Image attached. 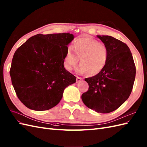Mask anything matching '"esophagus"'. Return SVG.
Masks as SVG:
<instances>
[{"label": "esophagus", "mask_w": 147, "mask_h": 147, "mask_svg": "<svg viewBox=\"0 0 147 147\" xmlns=\"http://www.w3.org/2000/svg\"><path fill=\"white\" fill-rule=\"evenodd\" d=\"M82 80V78L81 77H77V78H76V82H77V83L80 82Z\"/></svg>", "instance_id": "34e87169"}]
</instances>
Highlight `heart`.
<instances>
[{
	"label": "heart",
	"mask_w": 147,
	"mask_h": 147,
	"mask_svg": "<svg viewBox=\"0 0 147 147\" xmlns=\"http://www.w3.org/2000/svg\"><path fill=\"white\" fill-rule=\"evenodd\" d=\"M79 59V71L87 72L89 75H95L101 72L106 66L108 51L102 42L91 38H82L75 40L71 48L67 50L64 59L65 69L72 70L77 67Z\"/></svg>",
	"instance_id": "obj_1"
}]
</instances>
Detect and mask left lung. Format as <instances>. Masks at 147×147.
I'll return each mask as SVG.
<instances>
[{
	"label": "left lung",
	"mask_w": 147,
	"mask_h": 147,
	"mask_svg": "<svg viewBox=\"0 0 147 147\" xmlns=\"http://www.w3.org/2000/svg\"><path fill=\"white\" fill-rule=\"evenodd\" d=\"M108 51V59L101 72L85 80L88 90L82 95L83 103L97 113H109L117 109L132 92L136 69L126 44L110 36L97 35Z\"/></svg>",
	"instance_id": "8db88e82"
}]
</instances>
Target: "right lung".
<instances>
[{
    "label": "right lung",
    "mask_w": 147,
    "mask_h": 147,
    "mask_svg": "<svg viewBox=\"0 0 147 147\" xmlns=\"http://www.w3.org/2000/svg\"><path fill=\"white\" fill-rule=\"evenodd\" d=\"M72 34H38L15 51L10 75L17 96L28 108L46 111L56 106L76 77L64 66Z\"/></svg>",
    "instance_id": "right-lung-1"
}]
</instances>
